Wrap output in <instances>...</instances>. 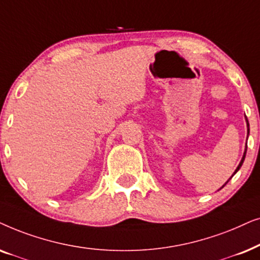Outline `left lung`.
Masks as SVG:
<instances>
[{
  "label": "left lung",
  "instance_id": "left-lung-1",
  "mask_svg": "<svg viewBox=\"0 0 260 260\" xmlns=\"http://www.w3.org/2000/svg\"><path fill=\"white\" fill-rule=\"evenodd\" d=\"M246 124H247V137H248V134H250V123H248V120H247V117H246ZM246 151H247V145H246V147H245V152H244V155H243V158H241V160H240V162H239L238 168H237V169H235L234 174H233V175H232V177H233V176H234L235 174H237V172H238L239 170H240L241 165H243V162H244V160H245V157H246ZM230 179H231V178H230ZM230 179H228V181H227L226 183H224V184H223L222 186H221V188H220V189H222V188H223V186H224V185H226L228 182H230Z\"/></svg>",
  "mask_w": 260,
  "mask_h": 260
}]
</instances>
